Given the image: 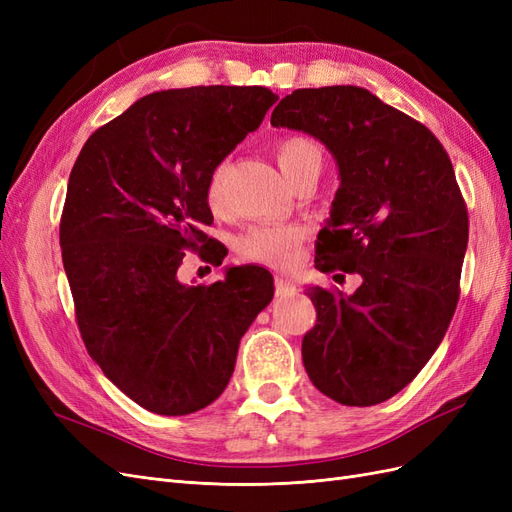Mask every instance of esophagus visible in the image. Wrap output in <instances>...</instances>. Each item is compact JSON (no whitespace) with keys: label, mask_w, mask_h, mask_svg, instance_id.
<instances>
[{"label":"esophagus","mask_w":512,"mask_h":512,"mask_svg":"<svg viewBox=\"0 0 512 512\" xmlns=\"http://www.w3.org/2000/svg\"><path fill=\"white\" fill-rule=\"evenodd\" d=\"M297 292V286H294L288 277H284V275H277L275 277V297H280V299H288V297H292V294Z\"/></svg>","instance_id":"1"}]
</instances>
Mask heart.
Here are the masks:
<instances>
[{"instance_id":"heart-1","label":"heart","mask_w":512,"mask_h":512,"mask_svg":"<svg viewBox=\"0 0 512 512\" xmlns=\"http://www.w3.org/2000/svg\"><path fill=\"white\" fill-rule=\"evenodd\" d=\"M277 164H280L286 179H292L301 170L322 168V149L307 136H286L275 147ZM207 205L220 209L224 200V166H218L207 181ZM303 239V228L292 224H265L247 230L239 241V252L243 258L262 262V265L284 269L290 267L299 252Z\"/></svg>"}]
</instances>
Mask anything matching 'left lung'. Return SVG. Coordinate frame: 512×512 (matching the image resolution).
Instances as JSON below:
<instances>
[{
  "label": "left lung",
  "mask_w": 512,
  "mask_h": 512,
  "mask_svg": "<svg viewBox=\"0 0 512 512\" xmlns=\"http://www.w3.org/2000/svg\"><path fill=\"white\" fill-rule=\"evenodd\" d=\"M271 126L331 151L339 190L316 269L361 275L352 294L309 288L318 316L305 371L339 404H382L431 359L459 301L468 209L453 164L423 123L354 85L292 91Z\"/></svg>",
  "instance_id": "obj_1"
}]
</instances>
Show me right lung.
Segmentation results:
<instances>
[{
  "label": "right lung",
  "mask_w": 512,
  "mask_h": 512,
  "mask_svg": "<svg viewBox=\"0 0 512 512\" xmlns=\"http://www.w3.org/2000/svg\"><path fill=\"white\" fill-rule=\"evenodd\" d=\"M277 96L267 87L166 89L87 138L68 181L59 245L85 348L138 406L183 416L218 399L273 275L230 267L211 286L179 280L185 250L213 241L207 181ZM220 260V245L207 247Z\"/></svg>",
  "instance_id": "1"
}]
</instances>
